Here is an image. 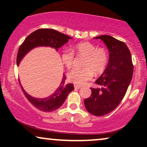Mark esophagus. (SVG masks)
I'll return each instance as SVG.
<instances>
[{"label":"esophagus","mask_w":147,"mask_h":147,"mask_svg":"<svg viewBox=\"0 0 147 147\" xmlns=\"http://www.w3.org/2000/svg\"><path fill=\"white\" fill-rule=\"evenodd\" d=\"M74 87H75V89H80L82 86H78V85H75L74 86Z\"/></svg>","instance_id":"34e87169"}]
</instances>
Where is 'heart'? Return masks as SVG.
I'll return each mask as SVG.
<instances>
[{
  "label": "heart",
  "mask_w": 147,
  "mask_h": 147,
  "mask_svg": "<svg viewBox=\"0 0 147 147\" xmlns=\"http://www.w3.org/2000/svg\"><path fill=\"white\" fill-rule=\"evenodd\" d=\"M75 55L84 57L82 62L84 68L72 69L68 73L69 82L78 86L84 85L92 79L95 75H100L105 70L109 63V57L107 50L102 47L90 42H81L74 45L71 51L63 50L61 54V61L67 68H71L73 65Z\"/></svg>",
  "instance_id": "obj_1"
}]
</instances>
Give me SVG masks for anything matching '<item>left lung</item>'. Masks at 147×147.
Masks as SVG:
<instances>
[{
  "label": "left lung",
  "mask_w": 147,
  "mask_h": 147,
  "mask_svg": "<svg viewBox=\"0 0 147 147\" xmlns=\"http://www.w3.org/2000/svg\"><path fill=\"white\" fill-rule=\"evenodd\" d=\"M109 49V60L105 71L95 81L101 88H91L92 94L84 99L86 109L92 115L103 116L120 104L131 82L133 65L131 52L124 42L109 35L95 37Z\"/></svg>",
  "instance_id": "8db88e82"
}]
</instances>
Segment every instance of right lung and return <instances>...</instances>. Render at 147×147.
I'll use <instances>...</instances> for the list:
<instances>
[{"instance_id":"add662e5","label":"right lung","mask_w":147,"mask_h":147,"mask_svg":"<svg viewBox=\"0 0 147 147\" xmlns=\"http://www.w3.org/2000/svg\"><path fill=\"white\" fill-rule=\"evenodd\" d=\"M70 38H71L70 36L53 29H38L33 32L20 45L16 58L17 65H19L22 59L32 49L38 46H47L54 48L57 50L66 43ZM65 79L66 77L63 74V79L58 88L52 95L43 99L32 97L23 90L21 84L20 86L26 98L34 107L43 112H51L60 108L68 94L74 90L73 84L65 83Z\"/></svg>"}]
</instances>
